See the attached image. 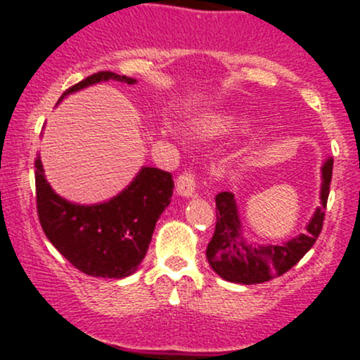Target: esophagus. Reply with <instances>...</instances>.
<instances>
[{
	"label": "esophagus",
	"instance_id": "obj_1",
	"mask_svg": "<svg viewBox=\"0 0 360 360\" xmlns=\"http://www.w3.org/2000/svg\"><path fill=\"white\" fill-rule=\"evenodd\" d=\"M194 189H196V179H194V174L191 172H183L179 174L176 181V191L179 196L189 198L194 194Z\"/></svg>",
	"mask_w": 360,
	"mask_h": 360
}]
</instances>
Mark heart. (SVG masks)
Listing matches in <instances>:
<instances>
[{
  "instance_id": "b5f03b06",
  "label": "heart",
  "mask_w": 360,
  "mask_h": 360,
  "mask_svg": "<svg viewBox=\"0 0 360 360\" xmlns=\"http://www.w3.org/2000/svg\"><path fill=\"white\" fill-rule=\"evenodd\" d=\"M232 123H233V120H214V122L201 123V125L198 127V131H200L201 135H205V137H208V135L220 134V131L226 130V128L232 125Z\"/></svg>"
}]
</instances>
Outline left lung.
<instances>
[{
	"instance_id": "1",
	"label": "left lung",
	"mask_w": 360,
	"mask_h": 360,
	"mask_svg": "<svg viewBox=\"0 0 360 360\" xmlns=\"http://www.w3.org/2000/svg\"><path fill=\"white\" fill-rule=\"evenodd\" d=\"M333 160L326 159L321 166V205L307 225V233L281 245H250L242 237V221L237 201L232 193H218L217 225L206 247V259L220 278L238 284H259L283 276L303 259L323 229L326 200L330 193Z\"/></svg>"
}]
</instances>
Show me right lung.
Here are the masks:
<instances>
[{
  "label": "right lung",
  "instance_id": "1",
  "mask_svg": "<svg viewBox=\"0 0 360 360\" xmlns=\"http://www.w3.org/2000/svg\"><path fill=\"white\" fill-rule=\"evenodd\" d=\"M103 81L137 82L134 77L100 71L69 88L60 100ZM35 188L40 225L52 245L84 274L122 279L134 274L146 257L155 223L171 203L174 181L171 172L142 167L111 200L76 205L53 191L45 179L42 160L37 157Z\"/></svg>",
  "mask_w": 360,
  "mask_h": 360
}]
</instances>
